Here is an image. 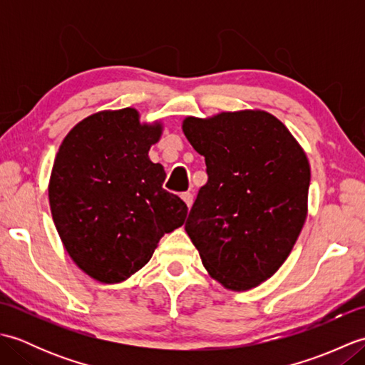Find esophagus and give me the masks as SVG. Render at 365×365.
Returning a JSON list of instances; mask_svg holds the SVG:
<instances>
[{"label": "esophagus", "instance_id": "1", "mask_svg": "<svg viewBox=\"0 0 365 365\" xmlns=\"http://www.w3.org/2000/svg\"><path fill=\"white\" fill-rule=\"evenodd\" d=\"M183 200H185V204L188 205V208L192 205V195L191 192L188 191V192H182V196H180Z\"/></svg>", "mask_w": 365, "mask_h": 365}]
</instances>
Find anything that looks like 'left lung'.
<instances>
[{"label":"left lung","instance_id":"8db88e82","mask_svg":"<svg viewBox=\"0 0 365 365\" xmlns=\"http://www.w3.org/2000/svg\"><path fill=\"white\" fill-rule=\"evenodd\" d=\"M182 128L208 174L185 230L213 279L234 292L254 289L281 268L304 226L306 152L260 110L190 115Z\"/></svg>","mask_w":365,"mask_h":365}]
</instances>
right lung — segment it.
Masks as SVG:
<instances>
[{"label":"right lung","instance_id":"right-lung-1","mask_svg":"<svg viewBox=\"0 0 365 365\" xmlns=\"http://www.w3.org/2000/svg\"><path fill=\"white\" fill-rule=\"evenodd\" d=\"M161 133L160 122H139L135 108L100 111L68 131L54 158V226L72 260L98 282L135 274L187 218V204L163 188L165 168L149 158Z\"/></svg>","mask_w":365,"mask_h":365}]
</instances>
